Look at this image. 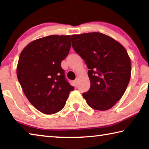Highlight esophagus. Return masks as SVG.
<instances>
[{"instance_id":"34e87169","label":"esophagus","mask_w":149,"mask_h":149,"mask_svg":"<svg viewBox=\"0 0 149 149\" xmlns=\"http://www.w3.org/2000/svg\"><path fill=\"white\" fill-rule=\"evenodd\" d=\"M74 84H75V86H77V84H78V78L77 77L76 78V79H75V80H74Z\"/></svg>"}]
</instances>
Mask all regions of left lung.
I'll use <instances>...</instances> for the list:
<instances>
[{"mask_svg": "<svg viewBox=\"0 0 149 149\" xmlns=\"http://www.w3.org/2000/svg\"><path fill=\"white\" fill-rule=\"evenodd\" d=\"M72 45L85 60L91 82L83 97L91 108L107 110L116 104L129 84L132 67L127 50L101 33L72 35Z\"/></svg>", "mask_w": 149, "mask_h": 149, "instance_id": "obj_1", "label": "left lung"}]
</instances>
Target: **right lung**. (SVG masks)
Wrapping results in <instances>:
<instances>
[{"label": "right lung", "mask_w": 149, "mask_h": 149, "mask_svg": "<svg viewBox=\"0 0 149 149\" xmlns=\"http://www.w3.org/2000/svg\"><path fill=\"white\" fill-rule=\"evenodd\" d=\"M70 35H49L29 43L19 55L17 77L25 95L45 114L64 107L74 87L65 80L61 62L71 47Z\"/></svg>", "instance_id": "right-lung-1"}]
</instances>
